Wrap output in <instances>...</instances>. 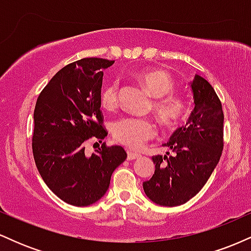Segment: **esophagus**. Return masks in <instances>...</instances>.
<instances>
[{"mask_svg":"<svg viewBox=\"0 0 251 251\" xmlns=\"http://www.w3.org/2000/svg\"><path fill=\"white\" fill-rule=\"evenodd\" d=\"M139 157H140V155L138 154V153H134V152H131V151L127 152V160L138 159V158H139Z\"/></svg>","mask_w":251,"mask_h":251,"instance_id":"1","label":"esophagus"}]
</instances>
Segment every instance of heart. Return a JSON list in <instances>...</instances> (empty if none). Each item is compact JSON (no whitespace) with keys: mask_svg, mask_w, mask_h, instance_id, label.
<instances>
[{"mask_svg":"<svg viewBox=\"0 0 251 251\" xmlns=\"http://www.w3.org/2000/svg\"><path fill=\"white\" fill-rule=\"evenodd\" d=\"M137 81L153 98L151 107L165 126H175L189 112V101L180 94L172 93L175 81L168 72L162 70L143 71L135 75ZM119 103V82H108L100 92V105L112 111ZM155 124L149 118L124 117L112 124L114 140L131 149H139L155 135Z\"/></svg>","mask_w":251,"mask_h":251,"instance_id":"obj_1","label":"heart"}]
</instances>
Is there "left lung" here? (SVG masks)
<instances>
[{"mask_svg":"<svg viewBox=\"0 0 251 251\" xmlns=\"http://www.w3.org/2000/svg\"><path fill=\"white\" fill-rule=\"evenodd\" d=\"M191 88L194 111L186 125L176 129L164 144L174 155H153L154 175L143 183L146 196L163 206L181 205L197 195L223 151L224 114L220 98L201 75L195 76Z\"/></svg>","mask_w":251,"mask_h":251,"instance_id":"8db88e82","label":"left lung"}]
</instances>
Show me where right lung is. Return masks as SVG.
Here are the masks:
<instances>
[{"label": "right lung", "mask_w": 251, "mask_h": 251, "mask_svg": "<svg viewBox=\"0 0 251 251\" xmlns=\"http://www.w3.org/2000/svg\"><path fill=\"white\" fill-rule=\"evenodd\" d=\"M114 61L87 57L65 66L50 79L34 109L33 154L43 181L60 200L75 206L96 203L111 176L126 159L122 146L103 143L91 157L89 139L107 135L100 109L102 70Z\"/></svg>", "instance_id": "1"}]
</instances>
